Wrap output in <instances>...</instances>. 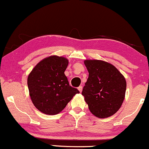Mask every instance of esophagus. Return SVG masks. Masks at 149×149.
Listing matches in <instances>:
<instances>
[{
  "label": "esophagus",
  "instance_id": "obj_1",
  "mask_svg": "<svg viewBox=\"0 0 149 149\" xmlns=\"http://www.w3.org/2000/svg\"><path fill=\"white\" fill-rule=\"evenodd\" d=\"M78 90H79V91L80 93L82 92V85H80V86L78 87Z\"/></svg>",
  "mask_w": 149,
  "mask_h": 149
}]
</instances>
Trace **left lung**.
Listing matches in <instances>:
<instances>
[{"label": "left lung", "instance_id": "8db88e82", "mask_svg": "<svg viewBox=\"0 0 149 149\" xmlns=\"http://www.w3.org/2000/svg\"><path fill=\"white\" fill-rule=\"evenodd\" d=\"M88 78L83 87L90 111L98 118L115 114L123 104L126 91L124 76L112 64L101 60H85Z\"/></svg>", "mask_w": 149, "mask_h": 149}]
</instances>
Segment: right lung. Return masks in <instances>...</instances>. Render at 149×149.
I'll return each instance as SVG.
<instances>
[{
  "mask_svg": "<svg viewBox=\"0 0 149 149\" xmlns=\"http://www.w3.org/2000/svg\"><path fill=\"white\" fill-rule=\"evenodd\" d=\"M68 64L64 57L51 56L40 61L29 73V95L34 106L41 112L49 115L58 114L79 93L70 86L64 74Z\"/></svg>",
  "mask_w": 149,
  "mask_h": 149,
  "instance_id": "right-lung-1",
  "label": "right lung"
}]
</instances>
